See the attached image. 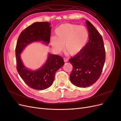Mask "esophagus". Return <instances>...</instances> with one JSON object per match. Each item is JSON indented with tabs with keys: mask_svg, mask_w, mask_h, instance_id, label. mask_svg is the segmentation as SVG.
<instances>
[{
	"mask_svg": "<svg viewBox=\"0 0 121 121\" xmlns=\"http://www.w3.org/2000/svg\"><path fill=\"white\" fill-rule=\"evenodd\" d=\"M64 61L65 62V63H66V62H67V61H68V58H65V57L64 58Z\"/></svg>",
	"mask_w": 121,
	"mask_h": 121,
	"instance_id": "34e87169",
	"label": "esophagus"
}]
</instances>
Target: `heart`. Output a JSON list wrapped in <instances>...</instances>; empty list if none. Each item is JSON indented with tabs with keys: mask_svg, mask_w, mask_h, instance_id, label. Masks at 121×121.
<instances>
[{
	"mask_svg": "<svg viewBox=\"0 0 121 121\" xmlns=\"http://www.w3.org/2000/svg\"><path fill=\"white\" fill-rule=\"evenodd\" d=\"M50 43L53 49L60 52L64 49L72 56L80 53L85 47L89 39V32L84 26L69 23L60 25L55 31Z\"/></svg>",
	"mask_w": 121,
	"mask_h": 121,
	"instance_id": "obj_1",
	"label": "heart"
}]
</instances>
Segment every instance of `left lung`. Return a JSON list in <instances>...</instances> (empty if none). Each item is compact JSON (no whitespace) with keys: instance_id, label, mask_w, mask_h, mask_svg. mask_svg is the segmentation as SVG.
Wrapping results in <instances>:
<instances>
[{"instance_id":"1","label":"left lung","mask_w":121,"mask_h":121,"mask_svg":"<svg viewBox=\"0 0 121 121\" xmlns=\"http://www.w3.org/2000/svg\"><path fill=\"white\" fill-rule=\"evenodd\" d=\"M86 24L89 32V41L78 54L69 59L73 70L71 82L76 86L85 88L95 83L100 77L105 60L102 36L89 21Z\"/></svg>"}]
</instances>
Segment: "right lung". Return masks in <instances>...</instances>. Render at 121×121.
Instances as JSON below:
<instances>
[{"label":"right lung","instance_id":"add662e5","mask_svg":"<svg viewBox=\"0 0 121 121\" xmlns=\"http://www.w3.org/2000/svg\"><path fill=\"white\" fill-rule=\"evenodd\" d=\"M47 22H36L26 28L20 34L16 48L17 69L21 77L31 88L44 90L52 85L55 74L64 65L63 58L48 53L45 63L36 70L25 66L21 58V53L25 47L35 42H41L48 45L50 42L52 27Z\"/></svg>","mask_w":121,"mask_h":121}]
</instances>
